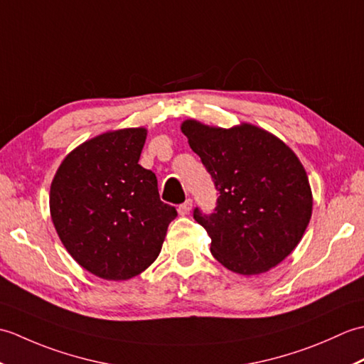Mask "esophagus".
Returning <instances> with one entry per match:
<instances>
[{
	"label": "esophagus",
	"instance_id": "1",
	"mask_svg": "<svg viewBox=\"0 0 364 364\" xmlns=\"http://www.w3.org/2000/svg\"><path fill=\"white\" fill-rule=\"evenodd\" d=\"M191 208H192V200H191V198H188L186 202H184V203H181L180 206H178V213H180L181 215H186V214H189Z\"/></svg>",
	"mask_w": 364,
	"mask_h": 364
}]
</instances>
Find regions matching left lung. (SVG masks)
I'll use <instances>...</instances> for the list:
<instances>
[{
  "instance_id": "1",
  "label": "left lung",
  "mask_w": 364,
  "mask_h": 364,
  "mask_svg": "<svg viewBox=\"0 0 364 364\" xmlns=\"http://www.w3.org/2000/svg\"><path fill=\"white\" fill-rule=\"evenodd\" d=\"M181 131L219 191L211 214L194 210L211 237L213 257L242 275L280 264L300 242L313 210L296 153L250 123L223 129L186 120Z\"/></svg>"
}]
</instances>
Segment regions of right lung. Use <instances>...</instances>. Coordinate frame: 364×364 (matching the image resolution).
<instances>
[{"instance_id":"obj_1","label":"right lung","mask_w":364,"mask_h":364,"mask_svg":"<svg viewBox=\"0 0 364 364\" xmlns=\"http://www.w3.org/2000/svg\"><path fill=\"white\" fill-rule=\"evenodd\" d=\"M145 128L107 131L68 153L53 178L50 211L67 252L105 280H129L158 258L176 210L139 164Z\"/></svg>"}]
</instances>
